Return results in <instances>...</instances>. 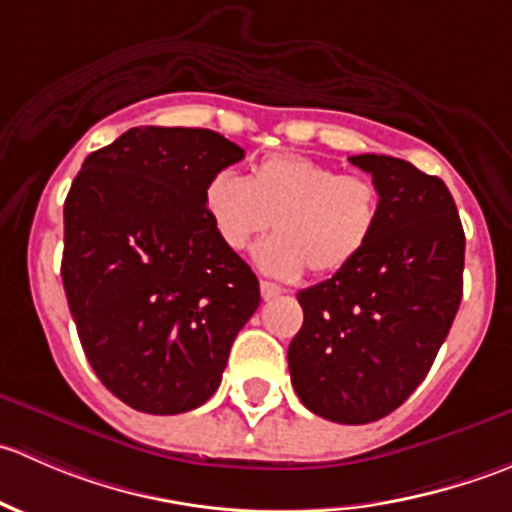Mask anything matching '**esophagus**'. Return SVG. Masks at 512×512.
Wrapping results in <instances>:
<instances>
[{"label": "esophagus", "instance_id": "1", "mask_svg": "<svg viewBox=\"0 0 512 512\" xmlns=\"http://www.w3.org/2000/svg\"><path fill=\"white\" fill-rule=\"evenodd\" d=\"M260 292H262V299H275V297H280V294L285 292V289H282L280 285H275V282L262 280L260 282Z\"/></svg>", "mask_w": 512, "mask_h": 512}]
</instances>
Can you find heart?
<instances>
[{"instance_id": "b5f03b06", "label": "heart", "mask_w": 512, "mask_h": 512, "mask_svg": "<svg viewBox=\"0 0 512 512\" xmlns=\"http://www.w3.org/2000/svg\"><path fill=\"white\" fill-rule=\"evenodd\" d=\"M203 205L215 235L230 250L275 227L255 247V262L272 277L297 280L304 270L324 277L347 270L379 230L381 190L364 173L294 153L252 165L247 180L218 170L205 180Z\"/></svg>"}]
</instances>
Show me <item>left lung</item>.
Wrapping results in <instances>:
<instances>
[{
    "label": "left lung",
    "mask_w": 512,
    "mask_h": 512,
    "mask_svg": "<svg viewBox=\"0 0 512 512\" xmlns=\"http://www.w3.org/2000/svg\"><path fill=\"white\" fill-rule=\"evenodd\" d=\"M349 163L379 185V230L347 270L297 294L304 322L287 361L312 414L356 426L426 379L463 297L466 235L441 178L374 153Z\"/></svg>",
    "instance_id": "left-lung-1"
}]
</instances>
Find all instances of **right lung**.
Instances as JSON below:
<instances>
[{"mask_svg":"<svg viewBox=\"0 0 512 512\" xmlns=\"http://www.w3.org/2000/svg\"><path fill=\"white\" fill-rule=\"evenodd\" d=\"M245 158L208 128L138 126L81 165L64 203L61 280L101 384L143 414L215 394L260 282L225 247L205 180Z\"/></svg>","mask_w":512,"mask_h":512,"instance_id":"right-lung-1","label":"right lung"}]
</instances>
